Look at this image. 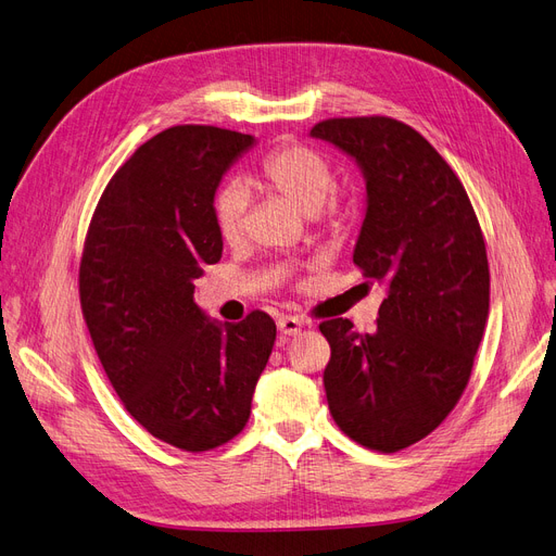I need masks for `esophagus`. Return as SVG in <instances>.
I'll return each instance as SVG.
<instances>
[{
    "label": "esophagus",
    "instance_id": "esophagus-1",
    "mask_svg": "<svg viewBox=\"0 0 556 556\" xmlns=\"http://www.w3.org/2000/svg\"><path fill=\"white\" fill-rule=\"evenodd\" d=\"M303 329V321L299 317H292V315H282L278 319V331L282 336H296L299 331Z\"/></svg>",
    "mask_w": 556,
    "mask_h": 556
}]
</instances>
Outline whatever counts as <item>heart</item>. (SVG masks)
Listing matches in <instances>:
<instances>
[{"label": "heart", "mask_w": 556, "mask_h": 556, "mask_svg": "<svg viewBox=\"0 0 556 556\" xmlns=\"http://www.w3.org/2000/svg\"><path fill=\"white\" fill-rule=\"evenodd\" d=\"M248 188L271 190L303 214H317L336 188V175L329 161L301 144H282L266 156L245 179ZM248 195L243 186L229 184L216 195L214 220L223 241L235 243L243 237ZM333 216V214H331Z\"/></svg>", "instance_id": "heart-1"}]
</instances>
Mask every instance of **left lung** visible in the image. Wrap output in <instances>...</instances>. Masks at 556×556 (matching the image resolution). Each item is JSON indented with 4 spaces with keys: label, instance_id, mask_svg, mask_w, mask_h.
Segmentation results:
<instances>
[{
    "label": "left lung",
    "instance_id": "8db88e82",
    "mask_svg": "<svg viewBox=\"0 0 556 556\" xmlns=\"http://www.w3.org/2000/svg\"><path fill=\"white\" fill-rule=\"evenodd\" d=\"M311 138L366 179L354 264L387 287L372 333L342 317L319 324L331 344L329 409L361 446L395 453L442 424L469 381L490 313L483 232L460 179L412 126L327 119Z\"/></svg>",
    "mask_w": 556,
    "mask_h": 556
}]
</instances>
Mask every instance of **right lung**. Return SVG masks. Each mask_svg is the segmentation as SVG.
Wrapping results in <instances>:
<instances>
[{
  "instance_id": "1",
  "label": "right lung",
  "mask_w": 556,
  "mask_h": 556,
  "mask_svg": "<svg viewBox=\"0 0 556 556\" xmlns=\"http://www.w3.org/2000/svg\"><path fill=\"white\" fill-rule=\"evenodd\" d=\"M257 140L175 126L147 140L96 206L80 262V303L112 389L128 414L181 451L237 437L276 340L274 319H208L193 280L223 255L214 198Z\"/></svg>"
}]
</instances>
